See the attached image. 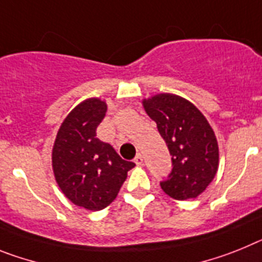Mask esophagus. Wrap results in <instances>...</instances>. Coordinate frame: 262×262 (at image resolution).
<instances>
[{
    "instance_id": "1",
    "label": "esophagus",
    "mask_w": 262,
    "mask_h": 262,
    "mask_svg": "<svg viewBox=\"0 0 262 262\" xmlns=\"http://www.w3.org/2000/svg\"><path fill=\"white\" fill-rule=\"evenodd\" d=\"M134 163H136V165H142V163H144V157L141 156V154H137V156H136V158H134Z\"/></svg>"
}]
</instances>
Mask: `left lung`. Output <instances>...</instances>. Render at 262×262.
Instances as JSON below:
<instances>
[{
    "instance_id": "obj_1",
    "label": "left lung",
    "mask_w": 262,
    "mask_h": 262,
    "mask_svg": "<svg viewBox=\"0 0 262 262\" xmlns=\"http://www.w3.org/2000/svg\"><path fill=\"white\" fill-rule=\"evenodd\" d=\"M142 104L171 156V172L161 187L177 200L196 198L219 167V146L211 125L194 104L172 93H159Z\"/></svg>"
}]
</instances>
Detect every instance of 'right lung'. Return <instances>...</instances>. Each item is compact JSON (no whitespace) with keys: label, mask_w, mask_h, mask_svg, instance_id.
<instances>
[{"label":"right lung","mask_w":262,"mask_h":262,"mask_svg":"<svg viewBox=\"0 0 262 262\" xmlns=\"http://www.w3.org/2000/svg\"><path fill=\"white\" fill-rule=\"evenodd\" d=\"M106 113L105 101L87 99L62 122L52 147L56 183L72 203L100 211L112 203L134 163L96 137Z\"/></svg>","instance_id":"right-lung-1"}]
</instances>
